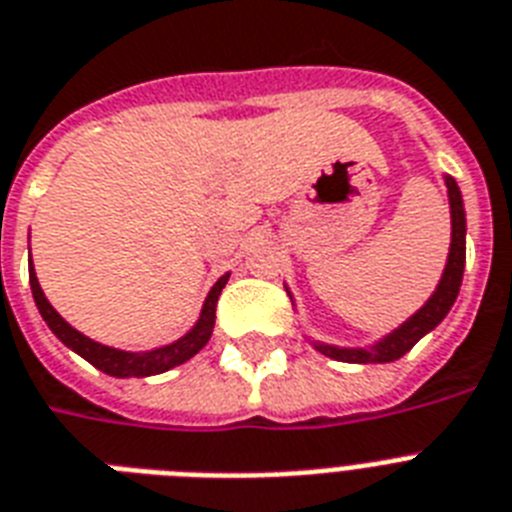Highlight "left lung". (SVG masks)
Returning a JSON list of instances; mask_svg holds the SVG:
<instances>
[{"mask_svg": "<svg viewBox=\"0 0 512 512\" xmlns=\"http://www.w3.org/2000/svg\"><path fill=\"white\" fill-rule=\"evenodd\" d=\"M444 184H447V197H450L452 242L444 273L439 278V284H436V292L426 299V305L418 313L410 315L402 326L394 328L392 334H386L384 339H378L371 347H336V344L313 342V347L321 355L331 357V360H342V363H392V360H400L405 352L413 350L418 339L434 331L444 321V315L450 313V307L458 299L465 270V207L455 178L444 176ZM289 297H292V292H289Z\"/></svg>", "mask_w": 512, "mask_h": 512, "instance_id": "left-lung-1", "label": "left lung"}]
</instances>
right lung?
Listing matches in <instances>:
<instances>
[{
	"label": "right lung",
	"mask_w": 512,
	"mask_h": 512,
	"mask_svg": "<svg viewBox=\"0 0 512 512\" xmlns=\"http://www.w3.org/2000/svg\"><path fill=\"white\" fill-rule=\"evenodd\" d=\"M228 276H220L215 281V286L207 294L205 305H202V313H199V321L186 331L181 339H176L173 344H165V347H157V350L149 352H126V350H115V347H107V344H99L89 336H83L81 331L70 326L65 318H62L52 305L49 299L44 297L39 286V278H36V270H33V263L28 265V278H31V292L33 299H36V307H39L41 318L47 321V326L52 328V334L60 339L65 347L81 355L83 360H89L94 368H99L107 376L115 378H144V376H157V373H165L176 365L186 363L189 357L197 355L213 336L215 328V305H218V297L226 286Z\"/></svg>",
	"instance_id": "1"
}]
</instances>
